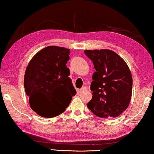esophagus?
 Here are the masks:
<instances>
[{
	"label": "esophagus",
	"mask_w": 154,
	"mask_h": 154,
	"mask_svg": "<svg viewBox=\"0 0 154 154\" xmlns=\"http://www.w3.org/2000/svg\"><path fill=\"white\" fill-rule=\"evenodd\" d=\"M87 90V88L86 87H82L81 89H80V92H84V91H85Z\"/></svg>",
	"instance_id": "34e87169"
}]
</instances>
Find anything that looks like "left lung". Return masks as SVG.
<instances>
[{"label": "left lung", "mask_w": 154, "mask_h": 154, "mask_svg": "<svg viewBox=\"0 0 154 154\" xmlns=\"http://www.w3.org/2000/svg\"><path fill=\"white\" fill-rule=\"evenodd\" d=\"M84 53L96 69L88 108L99 117H118L128 108L132 95L133 79L128 65L111 50H85Z\"/></svg>", "instance_id": "left-lung-1"}]
</instances>
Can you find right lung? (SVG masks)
Instances as JSON below:
<instances>
[{
  "instance_id": "1",
  "label": "right lung",
  "mask_w": 154,
  "mask_h": 154,
  "mask_svg": "<svg viewBox=\"0 0 154 154\" xmlns=\"http://www.w3.org/2000/svg\"><path fill=\"white\" fill-rule=\"evenodd\" d=\"M70 50L49 46L35 55L24 75V88L33 111L51 118L64 112L75 95L66 64Z\"/></svg>"
}]
</instances>
